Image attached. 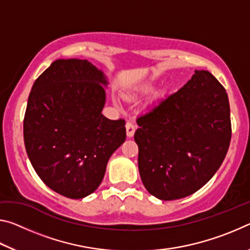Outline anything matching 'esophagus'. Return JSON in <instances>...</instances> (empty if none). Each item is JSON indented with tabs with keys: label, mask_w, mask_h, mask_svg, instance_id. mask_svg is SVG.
<instances>
[{
	"label": "esophagus",
	"mask_w": 250,
	"mask_h": 250,
	"mask_svg": "<svg viewBox=\"0 0 250 250\" xmlns=\"http://www.w3.org/2000/svg\"><path fill=\"white\" fill-rule=\"evenodd\" d=\"M125 129H126V135H128V138L133 137V134L135 132V125L134 124H132L131 121H128L125 124Z\"/></svg>",
	"instance_id": "1"
}]
</instances>
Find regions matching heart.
I'll use <instances>...</instances> for the list:
<instances>
[{"mask_svg": "<svg viewBox=\"0 0 250 250\" xmlns=\"http://www.w3.org/2000/svg\"><path fill=\"white\" fill-rule=\"evenodd\" d=\"M147 87H149V86H146V88H147Z\"/></svg>", "mask_w": 250, "mask_h": 250, "instance_id": "obj_1", "label": "heart"}]
</instances>
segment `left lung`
Instances as JSON below:
<instances>
[{"label": "left lung", "mask_w": 250, "mask_h": 250, "mask_svg": "<svg viewBox=\"0 0 250 250\" xmlns=\"http://www.w3.org/2000/svg\"><path fill=\"white\" fill-rule=\"evenodd\" d=\"M134 141L143 185L174 201L198 191L222 166L231 138L228 96L207 70L138 117Z\"/></svg>", "instance_id": "1"}]
</instances>
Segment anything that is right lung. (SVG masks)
Returning <instances> with one entry per match:
<instances>
[{"label": "right lung", "mask_w": 250, "mask_h": 250, "mask_svg": "<svg viewBox=\"0 0 250 250\" xmlns=\"http://www.w3.org/2000/svg\"><path fill=\"white\" fill-rule=\"evenodd\" d=\"M107 84L86 59H57L34 83L24 116V143L41 180L62 196L83 198L103 181L125 140V119L103 110Z\"/></svg>", "instance_id": "right-lung-1"}]
</instances>
